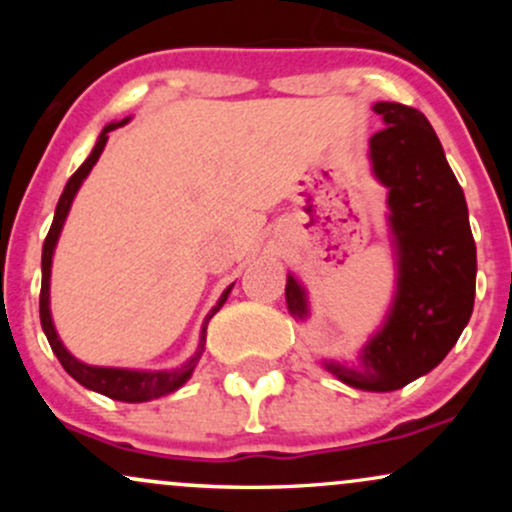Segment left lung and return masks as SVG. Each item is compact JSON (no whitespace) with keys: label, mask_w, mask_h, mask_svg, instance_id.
Masks as SVG:
<instances>
[{"label":"left lung","mask_w":512,"mask_h":512,"mask_svg":"<svg viewBox=\"0 0 512 512\" xmlns=\"http://www.w3.org/2000/svg\"><path fill=\"white\" fill-rule=\"evenodd\" d=\"M385 127L370 137V158L390 190V226L399 279L383 332L363 351V370L327 363L346 385L390 392L409 385L448 356L472 317L477 245L464 192L445 161L431 122L402 103H375ZM293 317H305V293L286 279Z\"/></svg>","instance_id":"8db88e82"}]
</instances>
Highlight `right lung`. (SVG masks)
<instances>
[{"label":"right lung","instance_id":"obj_1","mask_svg":"<svg viewBox=\"0 0 512 512\" xmlns=\"http://www.w3.org/2000/svg\"><path fill=\"white\" fill-rule=\"evenodd\" d=\"M127 120L122 122H113V125H108L101 132V137H98L96 146H93L91 156L86 158L84 166H81L76 173L69 178L67 187H64L60 202H57V209H55V219H52V226L48 231V238H45L43 243V284H40V325H43V332L45 337H48V342L52 346V351H55V356L60 358V363L67 370L69 375L76 380V383H81L88 390H96L101 392V395L110 397V399H120V402H149V399H158L163 395H168V392L178 390L180 385H185L187 380H190L192 370H195L199 356H202L204 351V342H207V325L209 320L214 317L216 310L221 308L223 303H226L228 293H231L233 286H228L226 291H223V296L219 298V303L214 305V310H211V315L207 317V322H204V330H202V342H199V351L195 356L190 358L187 363H182L178 370H170V373H137V370H122V368H96V366H86V363L76 361V358L69 354L67 349H64L60 339H57V332H55V325H52V317H50V267H52V252H55V243L57 238H60V231H62V223L67 219V211L72 207V199L76 195V190H79V185L84 182V178L88 173H91V168L96 166L98 156H101V151L105 149V142H108V132H113V129L122 127Z\"/></svg>","mask_w":512,"mask_h":512}]
</instances>
